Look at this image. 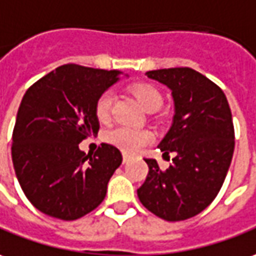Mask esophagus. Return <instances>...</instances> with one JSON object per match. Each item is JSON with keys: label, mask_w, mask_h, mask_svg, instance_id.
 <instances>
[{"label": "esophagus", "mask_w": 256, "mask_h": 256, "mask_svg": "<svg viewBox=\"0 0 256 256\" xmlns=\"http://www.w3.org/2000/svg\"><path fill=\"white\" fill-rule=\"evenodd\" d=\"M122 162H124V163H128V162H131V156H128V154H124V156H122Z\"/></svg>", "instance_id": "esophagus-1"}]
</instances>
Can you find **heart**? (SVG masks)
I'll list each match as a JSON object with an SVG mask.
<instances>
[{
  "mask_svg": "<svg viewBox=\"0 0 256 256\" xmlns=\"http://www.w3.org/2000/svg\"><path fill=\"white\" fill-rule=\"evenodd\" d=\"M132 94L138 98L140 106L146 111H154L163 103V96L156 86L150 84H136L131 88ZM114 96L110 90L103 92L94 104L96 117L100 122H108L112 116ZM106 142L114 145L128 154L138 153L142 148L150 144L153 134L149 130H136L130 126H116L104 134Z\"/></svg>",
  "mask_w": 256,
  "mask_h": 256,
  "instance_id": "b5f03b06",
  "label": "heart"
}]
</instances>
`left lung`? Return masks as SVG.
<instances>
[{"label":"left lung","instance_id":"1","mask_svg":"<svg viewBox=\"0 0 256 256\" xmlns=\"http://www.w3.org/2000/svg\"><path fill=\"white\" fill-rule=\"evenodd\" d=\"M146 75L172 89L174 121L158 149L176 156L167 170L145 158L149 172L138 188L139 200L160 219L186 220L210 205L224 182L234 153L232 110L219 86L192 68Z\"/></svg>","mask_w":256,"mask_h":256}]
</instances>
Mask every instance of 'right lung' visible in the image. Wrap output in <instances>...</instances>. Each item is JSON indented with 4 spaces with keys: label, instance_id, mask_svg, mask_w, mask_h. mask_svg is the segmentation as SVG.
Instances as JSON below:
<instances>
[{
    "label": "right lung",
    "instance_id": "1",
    "mask_svg": "<svg viewBox=\"0 0 256 256\" xmlns=\"http://www.w3.org/2000/svg\"><path fill=\"white\" fill-rule=\"evenodd\" d=\"M118 74L65 64L24 93L12 132V162L26 198L40 212L71 222L104 200L122 154L108 144L86 154L79 144L98 132L94 104Z\"/></svg>",
    "mask_w": 256,
    "mask_h": 256
}]
</instances>
